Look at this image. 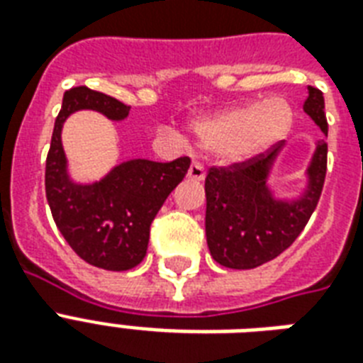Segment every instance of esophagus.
<instances>
[{"label":"esophagus","mask_w":363,"mask_h":363,"mask_svg":"<svg viewBox=\"0 0 363 363\" xmlns=\"http://www.w3.org/2000/svg\"><path fill=\"white\" fill-rule=\"evenodd\" d=\"M188 179H192V181H203L205 179L203 165L198 164V162H194V164L190 165V169H188Z\"/></svg>","instance_id":"obj_1"}]
</instances>
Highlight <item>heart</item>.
<instances>
[{
    "label": "heart",
    "mask_w": 363,
    "mask_h": 363,
    "mask_svg": "<svg viewBox=\"0 0 363 363\" xmlns=\"http://www.w3.org/2000/svg\"><path fill=\"white\" fill-rule=\"evenodd\" d=\"M292 118V107L286 99H252L194 121L190 131L203 150L220 152L230 162H242L286 135Z\"/></svg>",
    "instance_id": "heart-1"
}]
</instances>
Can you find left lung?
<instances>
[{
  "label": "left lung",
  "instance_id": "obj_1",
  "mask_svg": "<svg viewBox=\"0 0 363 363\" xmlns=\"http://www.w3.org/2000/svg\"><path fill=\"white\" fill-rule=\"evenodd\" d=\"M303 111L328 135L324 96L309 86ZM282 143L267 156L259 154L230 167H211L205 179V233L211 256L230 269H254L277 258L303 232L326 179L328 145L318 141L305 171L307 186L296 199L275 198L267 184Z\"/></svg>",
  "mask_w": 363,
  "mask_h": 363
}]
</instances>
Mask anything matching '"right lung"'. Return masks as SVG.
Wrapping results in <instances>:
<instances>
[{
    "label": "right lung",
    "instance_id": "add662e5",
    "mask_svg": "<svg viewBox=\"0 0 363 363\" xmlns=\"http://www.w3.org/2000/svg\"><path fill=\"white\" fill-rule=\"evenodd\" d=\"M82 109L124 121L131 107L86 86L64 94L45 171L48 207L60 233L84 262L107 271H128L145 258L150 224L188 173L190 158L182 156L167 164L130 160L113 167L101 181L75 182L67 171L62 128L67 116Z\"/></svg>",
    "mask_w": 363,
    "mask_h": 363
}]
</instances>
